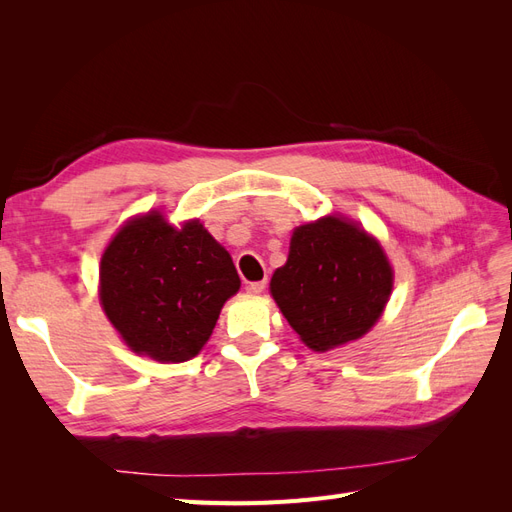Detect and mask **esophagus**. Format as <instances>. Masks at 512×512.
I'll use <instances>...</instances> for the list:
<instances>
[{
  "label": "esophagus",
  "mask_w": 512,
  "mask_h": 512,
  "mask_svg": "<svg viewBox=\"0 0 512 512\" xmlns=\"http://www.w3.org/2000/svg\"><path fill=\"white\" fill-rule=\"evenodd\" d=\"M265 288H267V280H260V282H250V284L245 286V290L250 292V294H260V292L265 290Z\"/></svg>",
  "instance_id": "34e87169"
}]
</instances>
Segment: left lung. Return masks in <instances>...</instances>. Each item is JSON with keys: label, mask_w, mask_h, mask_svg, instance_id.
<instances>
[{"label": "left lung", "mask_w": 512, "mask_h": 512, "mask_svg": "<svg viewBox=\"0 0 512 512\" xmlns=\"http://www.w3.org/2000/svg\"><path fill=\"white\" fill-rule=\"evenodd\" d=\"M393 288L382 247L344 218H322L292 232L286 265L271 294L303 342L324 352L365 335Z\"/></svg>", "instance_id": "left-lung-1"}]
</instances>
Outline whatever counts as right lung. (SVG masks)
Here are the masks:
<instances>
[{"label":"right lung","instance_id":"1","mask_svg":"<svg viewBox=\"0 0 512 512\" xmlns=\"http://www.w3.org/2000/svg\"><path fill=\"white\" fill-rule=\"evenodd\" d=\"M239 286L230 254L203 224L177 230L158 211L123 226L100 265L108 320L134 352L162 363L196 356Z\"/></svg>","mask_w":512,"mask_h":512}]
</instances>
